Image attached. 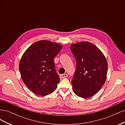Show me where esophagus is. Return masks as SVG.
Segmentation results:
<instances>
[{"mask_svg":"<svg viewBox=\"0 0 125 125\" xmlns=\"http://www.w3.org/2000/svg\"><path fill=\"white\" fill-rule=\"evenodd\" d=\"M60 77H61V78H66V77H68V75H67V74L65 73V74H60Z\"/></svg>","mask_w":125,"mask_h":125,"instance_id":"1","label":"esophagus"}]
</instances>
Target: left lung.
Returning <instances> with one entry per match:
<instances>
[{"label":"left lung","instance_id":"obj_1","mask_svg":"<svg viewBox=\"0 0 125 125\" xmlns=\"http://www.w3.org/2000/svg\"><path fill=\"white\" fill-rule=\"evenodd\" d=\"M70 48L77 63L71 81L73 92L84 99L91 97L105 83L108 68L107 60L95 45L88 42L72 44Z\"/></svg>","mask_w":125,"mask_h":125}]
</instances>
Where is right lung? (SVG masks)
Returning a JSON list of instances; mask_svg holds the SVG:
<instances>
[{
  "instance_id": "obj_1",
  "label": "right lung",
  "mask_w": 125,
  "mask_h": 125,
  "mask_svg": "<svg viewBox=\"0 0 125 125\" xmlns=\"http://www.w3.org/2000/svg\"><path fill=\"white\" fill-rule=\"evenodd\" d=\"M62 47L59 44L42 40L31 45L19 63V71L26 86L37 95L53 92L59 82L54 58Z\"/></svg>"
}]
</instances>
